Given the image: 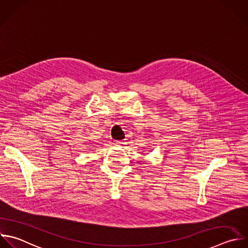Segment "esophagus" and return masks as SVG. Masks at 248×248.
<instances>
[{"instance_id": "1", "label": "esophagus", "mask_w": 248, "mask_h": 248, "mask_svg": "<svg viewBox=\"0 0 248 248\" xmlns=\"http://www.w3.org/2000/svg\"><path fill=\"white\" fill-rule=\"evenodd\" d=\"M115 143H116L117 145H123V144H125L126 142H125V140H116Z\"/></svg>"}]
</instances>
